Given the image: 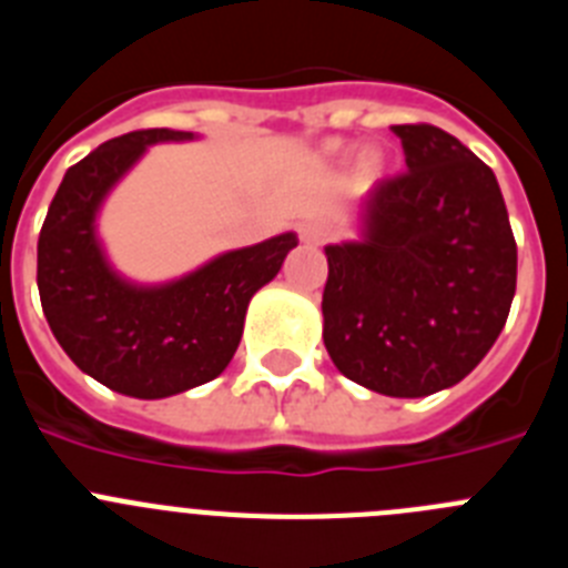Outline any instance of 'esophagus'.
<instances>
[{"label": "esophagus", "mask_w": 568, "mask_h": 568, "mask_svg": "<svg viewBox=\"0 0 568 568\" xmlns=\"http://www.w3.org/2000/svg\"><path fill=\"white\" fill-rule=\"evenodd\" d=\"M327 235H329L327 224L318 222V219H310V222L301 224V239L307 241V244H321Z\"/></svg>", "instance_id": "1"}]
</instances>
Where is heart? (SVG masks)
Here are the masks:
<instances>
[{
  "label": "heart",
  "instance_id": "heart-1",
  "mask_svg": "<svg viewBox=\"0 0 568 568\" xmlns=\"http://www.w3.org/2000/svg\"><path fill=\"white\" fill-rule=\"evenodd\" d=\"M381 168H384V164H381V155L375 153V150H369V153L361 155L358 173L364 175V179H378V175H381Z\"/></svg>",
  "mask_w": 568,
  "mask_h": 568
}]
</instances>
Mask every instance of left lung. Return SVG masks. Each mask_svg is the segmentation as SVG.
Masks as SVG:
<instances>
[{
	"mask_svg": "<svg viewBox=\"0 0 568 568\" xmlns=\"http://www.w3.org/2000/svg\"><path fill=\"white\" fill-rule=\"evenodd\" d=\"M406 173L361 204L364 241L329 244L324 346L355 384L424 398L484 361L509 318L518 244L498 179L435 124H395Z\"/></svg>",
	"mask_w": 568,
	"mask_h": 568,
	"instance_id": "8db88e82",
	"label": "left lung"
}]
</instances>
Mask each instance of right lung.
<instances>
[{"label":"right lung","mask_w":568,"mask_h":568,"mask_svg":"<svg viewBox=\"0 0 568 568\" xmlns=\"http://www.w3.org/2000/svg\"><path fill=\"white\" fill-rule=\"evenodd\" d=\"M193 139L168 128L133 130L99 144L64 173L37 247L44 318L68 358L130 398H168L207 384L239 349L247 304L275 278L293 233L219 255L164 287H133L108 267L93 219L148 144Z\"/></svg>","instance_id":"add662e5"}]
</instances>
